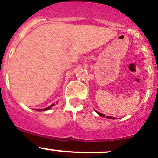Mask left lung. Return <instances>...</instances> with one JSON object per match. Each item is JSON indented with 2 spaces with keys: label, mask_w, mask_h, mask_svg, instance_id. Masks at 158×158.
Here are the masks:
<instances>
[{
  "label": "left lung",
  "mask_w": 158,
  "mask_h": 158,
  "mask_svg": "<svg viewBox=\"0 0 158 158\" xmlns=\"http://www.w3.org/2000/svg\"><path fill=\"white\" fill-rule=\"evenodd\" d=\"M96 112H97V111H96ZM97 114H99V116H101V117H102V118H104V117H105V115H104V114H100V113H99V112H97ZM106 118H110V119H114V118H113L112 117H109V116H107V117H106Z\"/></svg>",
  "instance_id": "left-lung-1"
}]
</instances>
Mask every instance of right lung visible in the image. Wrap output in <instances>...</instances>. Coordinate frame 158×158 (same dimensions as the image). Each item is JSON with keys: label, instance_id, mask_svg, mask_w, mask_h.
<instances>
[{"label": "right lung", "instance_id": "add662e5", "mask_svg": "<svg viewBox=\"0 0 158 158\" xmlns=\"http://www.w3.org/2000/svg\"><path fill=\"white\" fill-rule=\"evenodd\" d=\"M52 106H54V103H53V104H52V105H51V106H48V107L47 108H45V109H43V110H49V109H50V108L51 107H52ZM38 110V111H41V110H38V109H37V110Z\"/></svg>", "mask_w": 158, "mask_h": 158}]
</instances>
